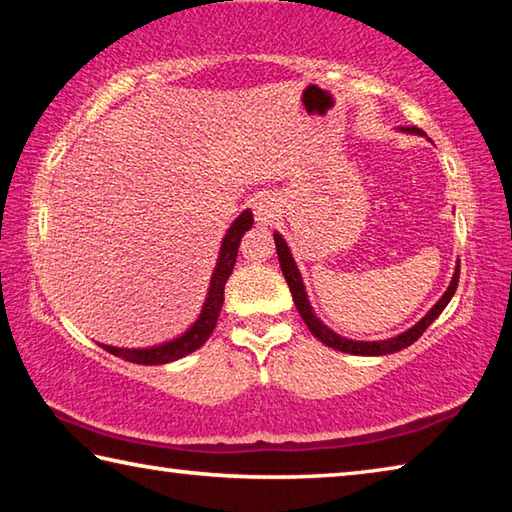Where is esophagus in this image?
Masks as SVG:
<instances>
[{"instance_id":"obj_1","label":"esophagus","mask_w":512,"mask_h":512,"mask_svg":"<svg viewBox=\"0 0 512 512\" xmlns=\"http://www.w3.org/2000/svg\"><path fill=\"white\" fill-rule=\"evenodd\" d=\"M250 207H253L257 225H273V221L277 219V212H280V203H277V198L271 194H257L253 201H250Z\"/></svg>"}]
</instances>
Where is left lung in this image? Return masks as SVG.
Segmentation results:
<instances>
[{"label": "left lung", "mask_w": 512, "mask_h": 512, "mask_svg": "<svg viewBox=\"0 0 512 512\" xmlns=\"http://www.w3.org/2000/svg\"><path fill=\"white\" fill-rule=\"evenodd\" d=\"M400 131L402 133H413V135H424V131H420V128H415V126H402ZM273 239H275V248H277V259H280L282 275H284V280H287V284H289L293 302H296L298 314L302 316V320H305V325L309 327V332L314 334L320 343H325L327 348H334V350L345 352V354H361V357H379V354H393V352H400L404 348H409L411 343H415V341L420 339L424 329H427L433 323V320H436L440 314H443V309L449 305V300H452L454 291L458 287V273H461V264H456L454 277H452V282H449L447 291L443 293V298H440L436 305H433L427 311V316L420 318L418 323H415L411 329H406V332L397 334V336H393V339H386V341H352V339H345V336H339L336 332H332V329H329L323 323V320H320L314 314V309H311V305H309L305 284H302V275L298 271L296 262H293L287 241L282 239L280 232H275Z\"/></svg>", "instance_id": "8db88e82"}]
</instances>
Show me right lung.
Masks as SVG:
<instances>
[{
	"mask_svg": "<svg viewBox=\"0 0 512 512\" xmlns=\"http://www.w3.org/2000/svg\"><path fill=\"white\" fill-rule=\"evenodd\" d=\"M250 225H253V212L246 210L232 221L228 232H225V237L221 241L219 259H216V266L210 280V289H207V298L203 302V309L201 314H198L196 323L189 327L185 334H180L178 339L167 341V343L151 345V348H115V345H101V348L110 354H115V357H121L124 361L142 363V366H160V363L178 361L201 348V345L210 339V334L216 327V320H219L221 307H223L225 282H228L232 268H235L241 237H244L246 230H250Z\"/></svg>",
	"mask_w": 512,
	"mask_h": 512,
	"instance_id": "right-lung-1",
	"label": "right lung"
}]
</instances>
